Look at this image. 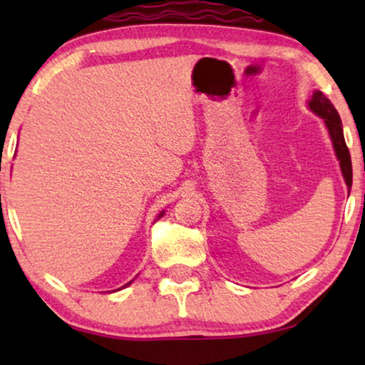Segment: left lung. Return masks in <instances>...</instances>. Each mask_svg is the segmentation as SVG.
<instances>
[{"label": "left lung", "mask_w": 365, "mask_h": 365, "mask_svg": "<svg viewBox=\"0 0 365 365\" xmlns=\"http://www.w3.org/2000/svg\"><path fill=\"white\" fill-rule=\"evenodd\" d=\"M309 106L317 116H321L326 123L329 129V134H331L334 149H336V154L341 161V169L344 174V179H346V184L349 187L352 186V163H351V153H349V148L346 144V139H344L342 133V121L341 116H339L337 109L334 108V104L329 101V99L324 96L321 91H316L312 94V99L309 101Z\"/></svg>", "instance_id": "1"}]
</instances>
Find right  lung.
<instances>
[{"label": "right lung", "mask_w": 365, "mask_h": 365, "mask_svg": "<svg viewBox=\"0 0 365 365\" xmlns=\"http://www.w3.org/2000/svg\"><path fill=\"white\" fill-rule=\"evenodd\" d=\"M159 216H163V212H161V214H159Z\"/></svg>", "instance_id": "obj_1"}]
</instances>
